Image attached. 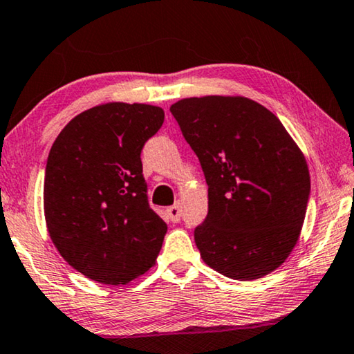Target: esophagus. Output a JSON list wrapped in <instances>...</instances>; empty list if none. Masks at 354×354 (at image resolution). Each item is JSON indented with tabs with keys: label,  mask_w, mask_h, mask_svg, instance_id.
<instances>
[{
	"label": "esophagus",
	"mask_w": 354,
	"mask_h": 354,
	"mask_svg": "<svg viewBox=\"0 0 354 354\" xmlns=\"http://www.w3.org/2000/svg\"><path fill=\"white\" fill-rule=\"evenodd\" d=\"M167 217L171 218V222H174V223H177V222H180V217H182V209H180V203H176L174 204V206H171V207H167Z\"/></svg>",
	"instance_id": "esophagus-1"
}]
</instances>
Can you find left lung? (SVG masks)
I'll return each mask as SVG.
<instances>
[{
	"label": "left lung",
	"mask_w": 354,
	"mask_h": 354,
	"mask_svg": "<svg viewBox=\"0 0 354 354\" xmlns=\"http://www.w3.org/2000/svg\"><path fill=\"white\" fill-rule=\"evenodd\" d=\"M207 183L194 228L204 263L232 279L274 271L295 248L310 198L304 153L278 118L248 97H189L171 106Z\"/></svg>",
	"instance_id": "obj_1"
}]
</instances>
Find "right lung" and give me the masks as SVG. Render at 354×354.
Instances as JSON below:
<instances>
[{
	"mask_svg": "<svg viewBox=\"0 0 354 354\" xmlns=\"http://www.w3.org/2000/svg\"><path fill=\"white\" fill-rule=\"evenodd\" d=\"M165 111L147 104L97 105L53 143L44 217L59 254L76 271L120 286L151 268L167 225L148 204L140 153Z\"/></svg>",
	"mask_w": 354,
	"mask_h": 354,
	"instance_id": "1",
	"label": "right lung"
}]
</instances>
